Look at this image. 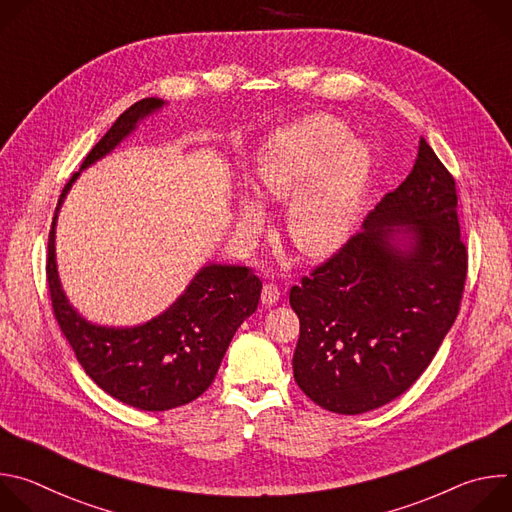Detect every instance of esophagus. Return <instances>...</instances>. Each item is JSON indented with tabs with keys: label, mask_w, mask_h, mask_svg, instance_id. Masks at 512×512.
<instances>
[{
	"label": "esophagus",
	"mask_w": 512,
	"mask_h": 512,
	"mask_svg": "<svg viewBox=\"0 0 512 512\" xmlns=\"http://www.w3.org/2000/svg\"><path fill=\"white\" fill-rule=\"evenodd\" d=\"M279 296H281V294H279L277 285L265 283L263 289H261V304H263V306H273V304H277Z\"/></svg>",
	"instance_id": "1"
}]
</instances>
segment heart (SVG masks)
<instances>
[{
	"label": "heart",
	"instance_id": "heart-1",
	"mask_svg": "<svg viewBox=\"0 0 512 512\" xmlns=\"http://www.w3.org/2000/svg\"><path fill=\"white\" fill-rule=\"evenodd\" d=\"M373 170L371 150L348 139V127L316 113L277 129L257 154L255 188L263 198L288 200L285 231L308 257L340 249L354 225L364 186ZM239 216L247 229L263 221V204L241 194Z\"/></svg>",
	"mask_w": 512,
	"mask_h": 512
}]
</instances>
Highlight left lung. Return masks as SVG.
<instances>
[{
    "instance_id": "8db88e82",
    "label": "left lung",
    "mask_w": 512,
    "mask_h": 512,
    "mask_svg": "<svg viewBox=\"0 0 512 512\" xmlns=\"http://www.w3.org/2000/svg\"><path fill=\"white\" fill-rule=\"evenodd\" d=\"M456 182L421 137L405 182L289 291L294 379L320 407L367 413L403 395L450 332L464 291Z\"/></svg>"
}]
</instances>
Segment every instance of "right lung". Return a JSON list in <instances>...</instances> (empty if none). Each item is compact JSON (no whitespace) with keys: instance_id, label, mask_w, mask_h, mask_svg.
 <instances>
[{"instance_id":"add662e5","label":"right lung","mask_w":512,"mask_h":512,"mask_svg":"<svg viewBox=\"0 0 512 512\" xmlns=\"http://www.w3.org/2000/svg\"><path fill=\"white\" fill-rule=\"evenodd\" d=\"M166 101L148 97L131 105L85 158L81 172L109 156L137 125ZM81 172L64 186L48 237L46 275L54 316L85 373L113 399L141 411H168L198 399L214 381L239 326L257 310L259 277L241 265L206 263L176 302L137 326H101L66 298L56 265L60 206Z\"/></svg>"}]
</instances>
